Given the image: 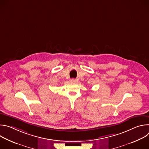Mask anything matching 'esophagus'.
<instances>
[{
    "label": "esophagus",
    "instance_id": "1",
    "mask_svg": "<svg viewBox=\"0 0 149 149\" xmlns=\"http://www.w3.org/2000/svg\"><path fill=\"white\" fill-rule=\"evenodd\" d=\"M70 82H77V80L76 79H70Z\"/></svg>",
    "mask_w": 149,
    "mask_h": 149
}]
</instances>
